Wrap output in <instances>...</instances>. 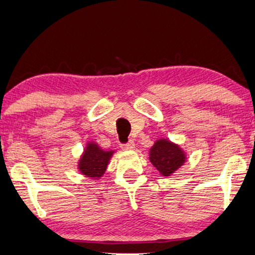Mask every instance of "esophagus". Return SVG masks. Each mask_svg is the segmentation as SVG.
Returning <instances> with one entry per match:
<instances>
[{
  "mask_svg": "<svg viewBox=\"0 0 255 255\" xmlns=\"http://www.w3.org/2000/svg\"><path fill=\"white\" fill-rule=\"evenodd\" d=\"M122 148L125 149V151H132V149H134V141L130 140L128 144L122 145Z\"/></svg>",
  "mask_w": 255,
  "mask_h": 255,
  "instance_id": "esophagus-1",
  "label": "esophagus"
}]
</instances>
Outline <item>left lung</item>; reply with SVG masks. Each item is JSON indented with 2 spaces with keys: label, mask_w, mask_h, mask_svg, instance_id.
<instances>
[{
  "label": "left lung",
  "mask_w": 255,
  "mask_h": 255,
  "mask_svg": "<svg viewBox=\"0 0 255 255\" xmlns=\"http://www.w3.org/2000/svg\"><path fill=\"white\" fill-rule=\"evenodd\" d=\"M149 161L161 176H172L187 162V152L168 138H159L149 147Z\"/></svg>",
  "instance_id": "obj_1"
}]
</instances>
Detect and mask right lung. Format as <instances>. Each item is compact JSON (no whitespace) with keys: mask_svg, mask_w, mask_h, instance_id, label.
<instances>
[{"mask_svg":"<svg viewBox=\"0 0 255 255\" xmlns=\"http://www.w3.org/2000/svg\"><path fill=\"white\" fill-rule=\"evenodd\" d=\"M115 153L114 149H103L96 141H87L76 167L81 175L99 180L106 173Z\"/></svg>","mask_w":255,"mask_h":255,"instance_id":"obj_1","label":"right lung"}]
</instances>
